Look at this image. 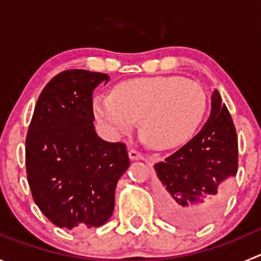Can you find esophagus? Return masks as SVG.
Instances as JSON below:
<instances>
[{"instance_id": "34e87169", "label": "esophagus", "mask_w": 261, "mask_h": 261, "mask_svg": "<svg viewBox=\"0 0 261 261\" xmlns=\"http://www.w3.org/2000/svg\"><path fill=\"white\" fill-rule=\"evenodd\" d=\"M128 158L131 160H140L143 159V154L140 151H138L136 149H130L128 150Z\"/></svg>"}]
</instances>
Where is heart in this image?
Wrapping results in <instances>:
<instances>
[{"instance_id": "heart-1", "label": "heart", "mask_w": 261, "mask_h": 261, "mask_svg": "<svg viewBox=\"0 0 261 261\" xmlns=\"http://www.w3.org/2000/svg\"><path fill=\"white\" fill-rule=\"evenodd\" d=\"M206 109L207 96L201 84L177 75L123 81L110 96L93 98L94 115L110 133H128L139 120L141 138L155 149L186 141L198 127Z\"/></svg>"}]
</instances>
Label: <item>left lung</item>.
Masks as SVG:
<instances>
[{
	"label": "left lung",
	"mask_w": 261,
	"mask_h": 261,
	"mask_svg": "<svg viewBox=\"0 0 261 261\" xmlns=\"http://www.w3.org/2000/svg\"><path fill=\"white\" fill-rule=\"evenodd\" d=\"M208 120L191 141L155 164L168 218L180 223L204 222L226 201L239 164L233 121L215 89Z\"/></svg>",
	"instance_id": "left-lung-1"
}]
</instances>
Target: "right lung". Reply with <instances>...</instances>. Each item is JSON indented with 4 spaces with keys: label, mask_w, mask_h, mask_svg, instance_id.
<instances>
[{
    "label": "right lung",
    "mask_w": 261,
    "mask_h": 261,
    "mask_svg": "<svg viewBox=\"0 0 261 261\" xmlns=\"http://www.w3.org/2000/svg\"><path fill=\"white\" fill-rule=\"evenodd\" d=\"M105 73L69 69L43 89L26 135V173L34 202L67 230L99 227L111 217L115 189L130 165L123 143L94 131L93 94Z\"/></svg>",
    "instance_id": "1"
}]
</instances>
